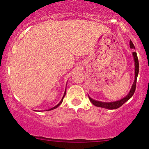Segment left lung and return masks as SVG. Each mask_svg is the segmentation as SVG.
I'll return each instance as SVG.
<instances>
[{"mask_svg":"<svg viewBox=\"0 0 149 149\" xmlns=\"http://www.w3.org/2000/svg\"><path fill=\"white\" fill-rule=\"evenodd\" d=\"M130 48H135V47H134L133 42H132L131 40H130ZM133 56L134 59V62H135V80H134V82L133 83V85H132V89L130 91L129 94H128L126 97H124V98L120 100L113 102H102L94 100L91 99V97L89 96V100H90L91 102L92 103L93 105H95V107L104 108V109H117L120 107H121L124 103H125L126 102L129 100L131 98L132 95H134V92H135L136 87V81H137L138 72H139V62H138V59L136 52H133Z\"/></svg>","mask_w":149,"mask_h":149,"instance_id":"left-lung-1","label":"left lung"}]
</instances>
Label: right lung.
<instances>
[{"instance_id":"add662e5","label":"right lung","mask_w":149,"mask_h":149,"mask_svg":"<svg viewBox=\"0 0 149 149\" xmlns=\"http://www.w3.org/2000/svg\"><path fill=\"white\" fill-rule=\"evenodd\" d=\"M66 91H65V93H64V96H63V97H62V100H61V101H60V103H59L58 105H56V107H54V108H52V109H49V110H48V111H51V110H53V109H56V108H57V107H59V106H60V105L61 104V103H62V101H63V99H64V96H65V95H66Z\"/></svg>"}]
</instances>
